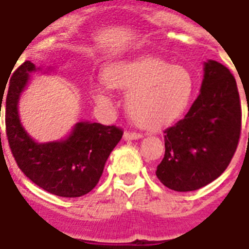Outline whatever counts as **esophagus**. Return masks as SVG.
<instances>
[{"mask_svg":"<svg viewBox=\"0 0 249 249\" xmlns=\"http://www.w3.org/2000/svg\"><path fill=\"white\" fill-rule=\"evenodd\" d=\"M142 135L139 132H132V131H126L123 135L124 140H136V139H142Z\"/></svg>","mask_w":249,"mask_h":249,"instance_id":"34e87169","label":"esophagus"}]
</instances>
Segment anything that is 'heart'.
<instances>
[{
	"instance_id": "1",
	"label": "heart",
	"mask_w": 249,
	"mask_h": 249,
	"mask_svg": "<svg viewBox=\"0 0 249 249\" xmlns=\"http://www.w3.org/2000/svg\"><path fill=\"white\" fill-rule=\"evenodd\" d=\"M104 80L110 88L128 90V114L145 130H159L183 118L196 90L194 75L186 67L152 57L110 63L104 70ZM92 94L98 104H110L107 86L93 87Z\"/></svg>"
}]
</instances>
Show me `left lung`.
Segmentation results:
<instances>
[{
    "mask_svg": "<svg viewBox=\"0 0 249 249\" xmlns=\"http://www.w3.org/2000/svg\"><path fill=\"white\" fill-rule=\"evenodd\" d=\"M242 128V107L230 70L204 63L200 94L184 118L165 130V156L156 175L178 192L195 191L217 179L234 156Z\"/></svg>",
    "mask_w": 249,
    "mask_h": 249,
    "instance_id": "obj_1",
    "label": "left lung"
}]
</instances>
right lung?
<instances>
[{
  "label": "right lung",
  "mask_w": 249,
  "mask_h": 249,
  "mask_svg": "<svg viewBox=\"0 0 249 249\" xmlns=\"http://www.w3.org/2000/svg\"><path fill=\"white\" fill-rule=\"evenodd\" d=\"M35 70L34 63L26 61L10 79L5 98V123L11 153L27 178L42 190L62 197H80L96 187L123 131L101 123L79 122L65 140L35 142L23 128L18 114L19 97Z\"/></svg>",
  "instance_id": "obj_1"
}]
</instances>
